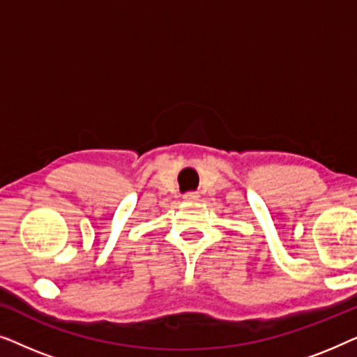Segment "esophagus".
Masks as SVG:
<instances>
[{
  "label": "esophagus",
  "mask_w": 357,
  "mask_h": 357,
  "mask_svg": "<svg viewBox=\"0 0 357 357\" xmlns=\"http://www.w3.org/2000/svg\"><path fill=\"white\" fill-rule=\"evenodd\" d=\"M183 198L187 199V202H195V199L199 198V193L198 192H188L183 195Z\"/></svg>",
  "instance_id": "obj_1"
}]
</instances>
